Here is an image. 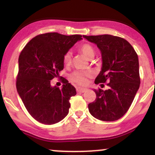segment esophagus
I'll use <instances>...</instances> for the list:
<instances>
[{"label": "esophagus", "mask_w": 155, "mask_h": 155, "mask_svg": "<svg viewBox=\"0 0 155 155\" xmlns=\"http://www.w3.org/2000/svg\"><path fill=\"white\" fill-rule=\"evenodd\" d=\"M87 90V89H84V88H76V91L77 92H79V93H83V92H84L85 91Z\"/></svg>", "instance_id": "obj_1"}]
</instances>
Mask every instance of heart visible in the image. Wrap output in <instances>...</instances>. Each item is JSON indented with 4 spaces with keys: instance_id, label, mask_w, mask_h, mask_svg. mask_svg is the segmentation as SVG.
Here are the masks:
<instances>
[{
    "instance_id": "obj_1",
    "label": "heart",
    "mask_w": 155,
    "mask_h": 155,
    "mask_svg": "<svg viewBox=\"0 0 155 155\" xmlns=\"http://www.w3.org/2000/svg\"><path fill=\"white\" fill-rule=\"evenodd\" d=\"M79 50L88 59H92L95 54V50L93 47L89 44H83L79 47ZM72 54L70 51H67L63 57V62L65 65H69L71 63ZM92 74L91 72L81 71H75L70 75V79L73 82L79 86H85L87 84L88 79L91 78Z\"/></svg>"
}]
</instances>
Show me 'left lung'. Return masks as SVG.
Masks as SVG:
<instances>
[{"instance_id": "left-lung-1", "label": "left lung", "mask_w": 155, "mask_h": 155, "mask_svg": "<svg viewBox=\"0 0 155 155\" xmlns=\"http://www.w3.org/2000/svg\"><path fill=\"white\" fill-rule=\"evenodd\" d=\"M97 44L102 54V70L95 83H107L108 90H95V101L88 105L97 120H119L127 111L140 86L138 54L127 41L111 35H83ZM104 85V84H103Z\"/></svg>"}]
</instances>
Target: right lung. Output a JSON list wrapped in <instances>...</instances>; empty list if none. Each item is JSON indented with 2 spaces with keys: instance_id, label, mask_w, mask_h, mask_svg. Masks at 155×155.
I'll use <instances>...</instances> for the list:
<instances>
[{
  "instance_id": "add662e5",
  "label": "right lung",
  "mask_w": 155,
  "mask_h": 155,
  "mask_svg": "<svg viewBox=\"0 0 155 155\" xmlns=\"http://www.w3.org/2000/svg\"><path fill=\"white\" fill-rule=\"evenodd\" d=\"M81 39V35L44 33L32 38L20 52L16 87L27 111L41 123H57L68 114L75 87L63 77V87H53L51 80L59 77L64 54Z\"/></svg>"
}]
</instances>
